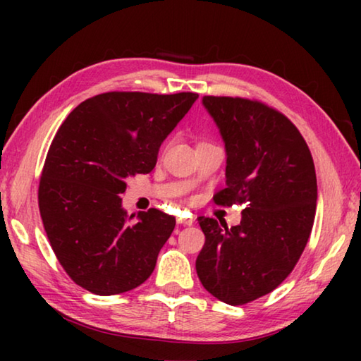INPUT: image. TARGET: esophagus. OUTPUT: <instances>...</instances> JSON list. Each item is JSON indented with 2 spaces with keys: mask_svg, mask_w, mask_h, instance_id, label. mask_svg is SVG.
I'll use <instances>...</instances> for the list:
<instances>
[{
  "mask_svg": "<svg viewBox=\"0 0 361 361\" xmlns=\"http://www.w3.org/2000/svg\"><path fill=\"white\" fill-rule=\"evenodd\" d=\"M176 223L183 224V226H191L194 221H192V218H178L176 219Z\"/></svg>",
  "mask_w": 361,
  "mask_h": 361,
  "instance_id": "1",
  "label": "esophagus"
}]
</instances>
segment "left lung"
I'll list each match as a JSON object with an SVG mask.
<instances>
[{"instance_id": "obj_1", "label": "left lung", "mask_w": 361, "mask_h": 361, "mask_svg": "<svg viewBox=\"0 0 361 361\" xmlns=\"http://www.w3.org/2000/svg\"><path fill=\"white\" fill-rule=\"evenodd\" d=\"M226 146V188L215 204L245 205L240 224L199 216L205 234L195 271L231 305L267 295L290 276L307 245L317 209L314 159L296 126L277 109L240 97L202 99Z\"/></svg>"}]
</instances>
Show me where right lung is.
Here are the masks:
<instances>
[{"label":"right lung","instance_id":"add662e5","mask_svg":"<svg viewBox=\"0 0 361 361\" xmlns=\"http://www.w3.org/2000/svg\"><path fill=\"white\" fill-rule=\"evenodd\" d=\"M197 94L106 92L78 105L54 137L38 204L51 247L76 285L111 296L142 285L175 228L157 209L127 216L126 180L149 173Z\"/></svg>","mask_w":361,"mask_h":361}]
</instances>
